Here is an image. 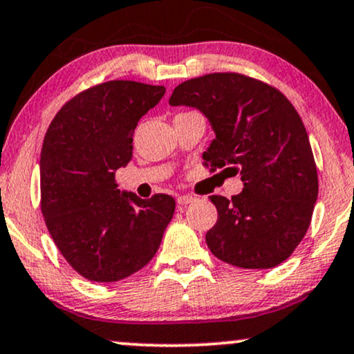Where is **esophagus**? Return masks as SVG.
<instances>
[{
  "label": "esophagus",
  "instance_id": "34e87169",
  "mask_svg": "<svg viewBox=\"0 0 354 354\" xmlns=\"http://www.w3.org/2000/svg\"><path fill=\"white\" fill-rule=\"evenodd\" d=\"M197 197H194V195H180V197H177V203L178 205H189L192 202H195Z\"/></svg>",
  "mask_w": 354,
  "mask_h": 354
}]
</instances>
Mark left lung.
I'll list each match as a JSON object with an SVG mask.
<instances>
[{
  "instance_id": "left-lung-1",
  "label": "left lung",
  "mask_w": 354,
  "mask_h": 354,
  "mask_svg": "<svg viewBox=\"0 0 354 354\" xmlns=\"http://www.w3.org/2000/svg\"><path fill=\"white\" fill-rule=\"evenodd\" d=\"M169 103L197 108L210 121L215 139L203 152L205 165L241 174V194L212 197L218 220L205 236L210 251L243 269L283 263L307 233L318 197L315 159L297 110L274 86L233 72L187 80Z\"/></svg>"
}]
</instances>
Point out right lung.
I'll list each match as a JSON object with an SVG mask.
<instances>
[{
    "mask_svg": "<svg viewBox=\"0 0 354 354\" xmlns=\"http://www.w3.org/2000/svg\"><path fill=\"white\" fill-rule=\"evenodd\" d=\"M164 86L111 80L60 108L41 151V208L67 263L93 282H116L142 269L159 250L176 200H142L116 189L115 172L133 157L138 121Z\"/></svg>",
    "mask_w": 354,
    "mask_h": 354,
    "instance_id": "1",
    "label": "right lung"
}]
</instances>
